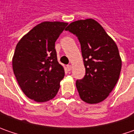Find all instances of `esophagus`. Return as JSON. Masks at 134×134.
<instances>
[{
	"label": "esophagus",
	"mask_w": 134,
	"mask_h": 134,
	"mask_svg": "<svg viewBox=\"0 0 134 134\" xmlns=\"http://www.w3.org/2000/svg\"><path fill=\"white\" fill-rule=\"evenodd\" d=\"M67 69H68V71H71V65H67Z\"/></svg>",
	"instance_id": "esophagus-1"
}]
</instances>
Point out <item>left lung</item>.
<instances>
[{
	"label": "left lung",
	"instance_id": "1",
	"mask_svg": "<svg viewBox=\"0 0 134 134\" xmlns=\"http://www.w3.org/2000/svg\"><path fill=\"white\" fill-rule=\"evenodd\" d=\"M65 30L77 37L83 58L85 75L76 81L80 98L88 104L101 102L113 90L120 75L118 47L100 24L92 18L72 22Z\"/></svg>",
	"mask_w": 134,
	"mask_h": 134
}]
</instances>
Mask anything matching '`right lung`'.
I'll return each mask as SVG.
<instances>
[{"mask_svg": "<svg viewBox=\"0 0 134 134\" xmlns=\"http://www.w3.org/2000/svg\"><path fill=\"white\" fill-rule=\"evenodd\" d=\"M68 25L44 21L34 27L18 42L13 58V69L18 85L29 98L45 102L54 98L64 77L57 61L55 42Z\"/></svg>", "mask_w": 134, "mask_h": 134, "instance_id": "1", "label": "right lung"}]
</instances>
